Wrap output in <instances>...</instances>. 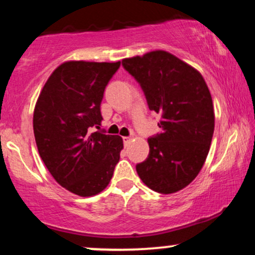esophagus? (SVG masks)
<instances>
[{"label":"esophagus","mask_w":255,"mask_h":255,"mask_svg":"<svg viewBox=\"0 0 255 255\" xmlns=\"http://www.w3.org/2000/svg\"><path fill=\"white\" fill-rule=\"evenodd\" d=\"M122 139H124L125 146H128V145L130 144V141H131V137H129V136H124V137H122Z\"/></svg>","instance_id":"obj_1"}]
</instances>
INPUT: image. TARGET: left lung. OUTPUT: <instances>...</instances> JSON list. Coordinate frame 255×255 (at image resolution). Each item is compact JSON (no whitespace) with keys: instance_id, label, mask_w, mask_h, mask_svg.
Returning a JSON list of instances; mask_svg holds the SVG:
<instances>
[{"instance_id":"obj_1","label":"left lung","mask_w":255,"mask_h":255,"mask_svg":"<svg viewBox=\"0 0 255 255\" xmlns=\"http://www.w3.org/2000/svg\"><path fill=\"white\" fill-rule=\"evenodd\" d=\"M140 84L162 133L147 139L150 153L136 165L141 181L160 194L176 193L198 176L215 130L212 97L203 75L164 50L122 60Z\"/></svg>"}]
</instances>
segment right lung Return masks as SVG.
Returning <instances> with one entry per match:
<instances>
[{
    "mask_svg": "<svg viewBox=\"0 0 255 255\" xmlns=\"http://www.w3.org/2000/svg\"><path fill=\"white\" fill-rule=\"evenodd\" d=\"M120 64H60L34 107L33 131L40 158L58 184L80 197H92L107 188L124 148L120 135L90 130L101 126L105 86Z\"/></svg>",
    "mask_w": 255,
    "mask_h": 255,
    "instance_id": "obj_1",
    "label": "right lung"
}]
</instances>
